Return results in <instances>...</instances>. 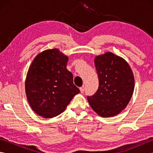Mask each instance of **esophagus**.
<instances>
[{
    "instance_id": "34e87169",
    "label": "esophagus",
    "mask_w": 153,
    "mask_h": 153,
    "mask_svg": "<svg viewBox=\"0 0 153 153\" xmlns=\"http://www.w3.org/2000/svg\"><path fill=\"white\" fill-rule=\"evenodd\" d=\"M79 90H80V92L82 93H83L84 92V91H85V87H84V86L81 87L80 88H79Z\"/></svg>"
}]
</instances>
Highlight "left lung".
<instances>
[{
  "instance_id": "1",
  "label": "left lung",
  "mask_w": 153,
  "mask_h": 153,
  "mask_svg": "<svg viewBox=\"0 0 153 153\" xmlns=\"http://www.w3.org/2000/svg\"><path fill=\"white\" fill-rule=\"evenodd\" d=\"M99 88L87 97L90 106L104 118L114 116L124 109L134 90V74L122 58L108 52L95 58Z\"/></svg>"
}]
</instances>
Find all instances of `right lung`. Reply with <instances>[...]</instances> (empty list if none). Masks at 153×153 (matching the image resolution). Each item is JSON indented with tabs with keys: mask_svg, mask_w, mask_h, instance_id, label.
I'll return each instance as SVG.
<instances>
[{
	"mask_svg": "<svg viewBox=\"0 0 153 153\" xmlns=\"http://www.w3.org/2000/svg\"><path fill=\"white\" fill-rule=\"evenodd\" d=\"M68 57L57 48L42 52L29 68L25 88L33 111L45 118L59 115L79 89L66 69Z\"/></svg>",
	"mask_w": 153,
	"mask_h": 153,
	"instance_id": "add662e5",
	"label": "right lung"
}]
</instances>
